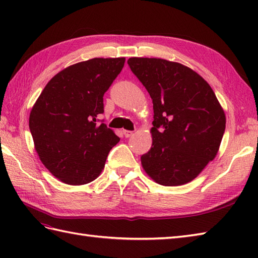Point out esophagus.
I'll use <instances>...</instances> for the list:
<instances>
[{"instance_id":"obj_1","label":"esophagus","mask_w":258,"mask_h":258,"mask_svg":"<svg viewBox=\"0 0 258 258\" xmlns=\"http://www.w3.org/2000/svg\"><path fill=\"white\" fill-rule=\"evenodd\" d=\"M123 134H124V136H125V138H130V136H132L133 132H132V131H127V130H124V131H123Z\"/></svg>"}]
</instances>
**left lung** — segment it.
Wrapping results in <instances>:
<instances>
[{"label":"left lung","mask_w":258,"mask_h":258,"mask_svg":"<svg viewBox=\"0 0 258 258\" xmlns=\"http://www.w3.org/2000/svg\"><path fill=\"white\" fill-rule=\"evenodd\" d=\"M131 71L153 101L151 150L142 166L156 183L193 180L215 158L226 117L210 84L193 70L163 58L131 57Z\"/></svg>","instance_id":"8db88e82"}]
</instances>
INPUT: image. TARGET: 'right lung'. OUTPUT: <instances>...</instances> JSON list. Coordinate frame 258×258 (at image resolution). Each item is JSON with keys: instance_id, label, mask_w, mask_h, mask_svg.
<instances>
[{"instance_id": "obj_1", "label": "right lung", "mask_w": 258, "mask_h": 258, "mask_svg": "<svg viewBox=\"0 0 258 258\" xmlns=\"http://www.w3.org/2000/svg\"><path fill=\"white\" fill-rule=\"evenodd\" d=\"M124 63V57H95L71 65L51 79L33 106L29 125L36 153L61 182L94 180L119 142L97 117L104 113V93Z\"/></svg>"}]
</instances>
